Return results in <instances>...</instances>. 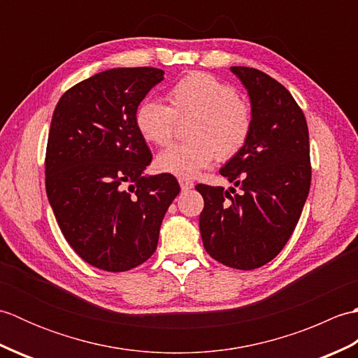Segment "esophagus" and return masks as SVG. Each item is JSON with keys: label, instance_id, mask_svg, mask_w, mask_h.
<instances>
[{"label": "esophagus", "instance_id": "1", "mask_svg": "<svg viewBox=\"0 0 358 358\" xmlns=\"http://www.w3.org/2000/svg\"><path fill=\"white\" fill-rule=\"evenodd\" d=\"M180 186H181V189H183V191H189V189H192L194 187V183L191 180H186V178H180Z\"/></svg>", "mask_w": 358, "mask_h": 358}]
</instances>
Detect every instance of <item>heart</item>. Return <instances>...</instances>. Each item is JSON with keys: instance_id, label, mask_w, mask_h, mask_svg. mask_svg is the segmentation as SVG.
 <instances>
[{"instance_id": "1", "label": "heart", "mask_w": 358, "mask_h": 358, "mask_svg": "<svg viewBox=\"0 0 358 358\" xmlns=\"http://www.w3.org/2000/svg\"><path fill=\"white\" fill-rule=\"evenodd\" d=\"M169 106L144 100L135 110V126L148 143L169 144L177 120L194 117L187 136L191 141L167 148L157 157L162 172L192 178L215 159H231L246 146L254 127L250 106L237 90L206 72L181 77L167 92Z\"/></svg>"}]
</instances>
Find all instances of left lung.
Wrapping results in <instances>:
<instances>
[{
    "instance_id": "left-lung-1",
    "label": "left lung",
    "mask_w": 358,
    "mask_h": 358,
    "mask_svg": "<svg viewBox=\"0 0 358 358\" xmlns=\"http://www.w3.org/2000/svg\"><path fill=\"white\" fill-rule=\"evenodd\" d=\"M248 89L254 127L220 173L240 187L196 185L203 195V246L214 260L250 271L273 260L299 223L310 187L305 113L289 90L254 67L234 66ZM234 195L232 196L231 194Z\"/></svg>"
}]
</instances>
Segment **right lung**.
Masks as SVG:
<instances>
[{"mask_svg":"<svg viewBox=\"0 0 358 358\" xmlns=\"http://www.w3.org/2000/svg\"><path fill=\"white\" fill-rule=\"evenodd\" d=\"M155 67H120L66 90L45 148V192L64 238L86 263L124 272L155 252L167 208L180 192L152 162L135 110L163 80Z\"/></svg>","mask_w":358,"mask_h":358,"instance_id":"obj_1","label":"right lung"}]
</instances>
